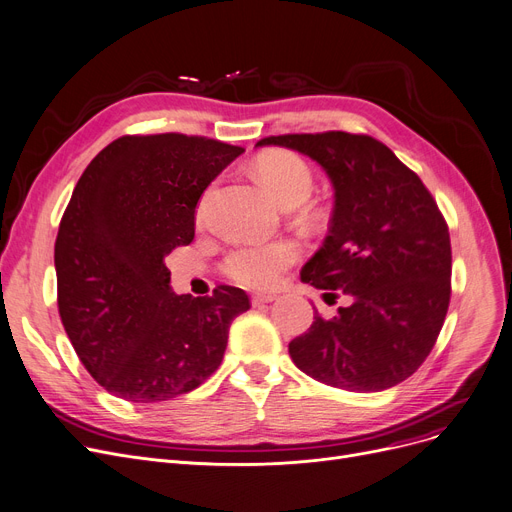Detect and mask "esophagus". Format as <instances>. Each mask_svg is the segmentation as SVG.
<instances>
[{"instance_id": "obj_1", "label": "esophagus", "mask_w": 512, "mask_h": 512, "mask_svg": "<svg viewBox=\"0 0 512 512\" xmlns=\"http://www.w3.org/2000/svg\"><path fill=\"white\" fill-rule=\"evenodd\" d=\"M275 300H277L275 294H254V296H252V306L271 304V302H275Z\"/></svg>"}]
</instances>
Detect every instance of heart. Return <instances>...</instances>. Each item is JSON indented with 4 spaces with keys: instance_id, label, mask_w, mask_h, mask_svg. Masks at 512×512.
I'll use <instances>...</instances> for the list:
<instances>
[{
    "instance_id": "obj_1",
    "label": "heart",
    "mask_w": 512,
    "mask_h": 512,
    "mask_svg": "<svg viewBox=\"0 0 512 512\" xmlns=\"http://www.w3.org/2000/svg\"><path fill=\"white\" fill-rule=\"evenodd\" d=\"M252 175L283 208L302 204L314 187L310 166L298 154L285 150L260 154L252 164ZM298 254V246L289 239L248 243L227 256L225 273L231 281L248 289H271L298 260Z\"/></svg>"
}]
</instances>
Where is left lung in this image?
I'll return each instance as SVG.
<instances>
[{
  "label": "left lung",
  "mask_w": 512,
  "mask_h": 512,
  "mask_svg": "<svg viewBox=\"0 0 512 512\" xmlns=\"http://www.w3.org/2000/svg\"><path fill=\"white\" fill-rule=\"evenodd\" d=\"M319 162L335 189L329 235L300 273L352 298L337 316L316 312L289 342L312 379L381 392L415 373L435 346L450 304L452 250L444 216L417 173L369 135L344 131L264 137Z\"/></svg>",
  "instance_id": "8db88e82"
}]
</instances>
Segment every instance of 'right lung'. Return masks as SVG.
<instances>
[{
  "instance_id": "1",
  "label": "right lung",
  "mask_w": 512,
  "mask_h": 512,
  "mask_svg": "<svg viewBox=\"0 0 512 512\" xmlns=\"http://www.w3.org/2000/svg\"><path fill=\"white\" fill-rule=\"evenodd\" d=\"M241 152L198 135H125L72 191L54 250L58 310L85 369L116 398L164 402L221 367L250 298L231 285L177 296L164 258L193 241L200 196Z\"/></svg>"
}]
</instances>
